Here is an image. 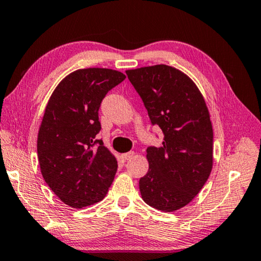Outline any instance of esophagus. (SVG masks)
Returning <instances> with one entry per match:
<instances>
[{
	"label": "esophagus",
	"instance_id": "1",
	"mask_svg": "<svg viewBox=\"0 0 261 261\" xmlns=\"http://www.w3.org/2000/svg\"><path fill=\"white\" fill-rule=\"evenodd\" d=\"M134 156H135V152L134 151H129V152L122 153L121 154V158L125 159V161H128V159H132Z\"/></svg>",
	"mask_w": 261,
	"mask_h": 261
}]
</instances>
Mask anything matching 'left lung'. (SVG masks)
Here are the masks:
<instances>
[{
	"label": "left lung",
	"mask_w": 261,
	"mask_h": 261,
	"mask_svg": "<svg viewBox=\"0 0 261 261\" xmlns=\"http://www.w3.org/2000/svg\"><path fill=\"white\" fill-rule=\"evenodd\" d=\"M152 125L164 134L161 148L149 147V171L140 179L141 196L150 206L173 212L189 204L213 166V129L203 95L175 67L153 65L127 70Z\"/></svg>",
	"instance_id": "1"
}]
</instances>
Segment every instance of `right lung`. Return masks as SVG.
Instances as JSON below:
<instances>
[{"label":"right lung","mask_w":261,"mask_h":261,"mask_svg":"<svg viewBox=\"0 0 261 261\" xmlns=\"http://www.w3.org/2000/svg\"><path fill=\"white\" fill-rule=\"evenodd\" d=\"M125 77L111 68H81L64 77L48 100L38 134L39 164L45 184L68 206L98 203L114 179L117 159L96 139L98 110Z\"/></svg>","instance_id":"1"}]
</instances>
